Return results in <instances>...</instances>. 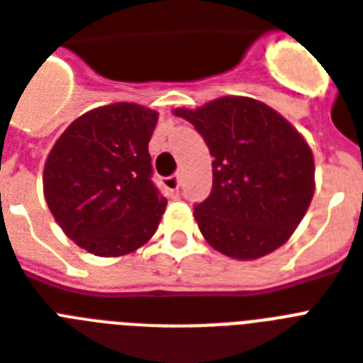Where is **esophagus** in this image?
<instances>
[{
  "mask_svg": "<svg viewBox=\"0 0 363 363\" xmlns=\"http://www.w3.org/2000/svg\"><path fill=\"white\" fill-rule=\"evenodd\" d=\"M165 186L169 188V190H179L181 188V175H171L165 179Z\"/></svg>",
  "mask_w": 363,
  "mask_h": 363,
  "instance_id": "1",
  "label": "esophagus"
}]
</instances>
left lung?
Here are the masks:
<instances>
[{
    "instance_id": "obj_1",
    "label": "left lung",
    "mask_w": 363,
    "mask_h": 363,
    "mask_svg": "<svg viewBox=\"0 0 363 363\" xmlns=\"http://www.w3.org/2000/svg\"><path fill=\"white\" fill-rule=\"evenodd\" d=\"M209 147L213 192L194 216L205 241L235 259H258L282 247L315 194L309 143L269 105L224 96L198 109H175Z\"/></svg>"
}]
</instances>
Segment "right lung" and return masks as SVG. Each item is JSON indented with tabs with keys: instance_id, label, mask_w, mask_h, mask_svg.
Returning a JSON list of instances; mask_svg holds the SVG:
<instances>
[{
	"instance_id": "right-lung-1",
	"label": "right lung",
	"mask_w": 363,
	"mask_h": 363,
	"mask_svg": "<svg viewBox=\"0 0 363 363\" xmlns=\"http://www.w3.org/2000/svg\"><path fill=\"white\" fill-rule=\"evenodd\" d=\"M158 113L111 104L71 122L54 143L43 192L54 220L86 252L116 258L152 238L167 199L150 181L148 141Z\"/></svg>"
}]
</instances>
